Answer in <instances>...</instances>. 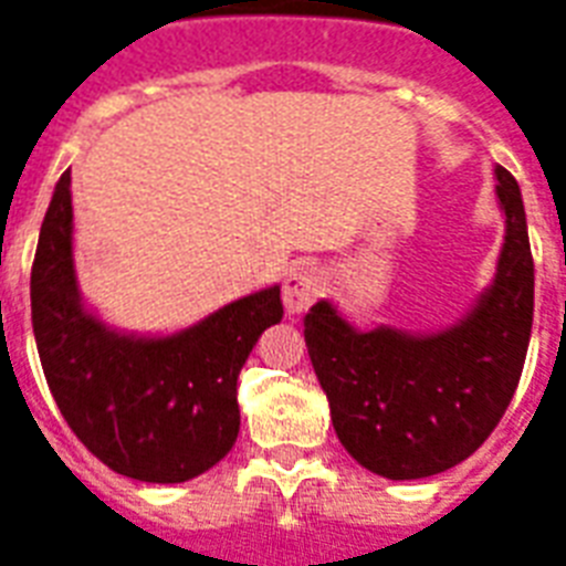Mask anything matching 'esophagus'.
<instances>
[{
  "label": "esophagus",
  "instance_id": "obj_1",
  "mask_svg": "<svg viewBox=\"0 0 566 566\" xmlns=\"http://www.w3.org/2000/svg\"><path fill=\"white\" fill-rule=\"evenodd\" d=\"M326 277L317 265H294L292 272L283 280V303H286L289 315H301L312 306V303L324 294Z\"/></svg>",
  "mask_w": 566,
  "mask_h": 566
}]
</instances>
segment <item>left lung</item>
<instances>
[{"mask_svg":"<svg viewBox=\"0 0 566 566\" xmlns=\"http://www.w3.org/2000/svg\"><path fill=\"white\" fill-rule=\"evenodd\" d=\"M506 242L494 286L460 326L437 335L356 333L326 301L303 335L340 446L373 474L419 480L454 469L489 440L524 373L535 263L521 188L494 167Z\"/></svg>","mask_w":566,"mask_h":566,"instance_id":"8db88e82","label":"left lung"}]
</instances>
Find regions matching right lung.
I'll return each mask as SVG.
<instances>
[{"label":"right lung","mask_w":566,"mask_h":566,"mask_svg":"<svg viewBox=\"0 0 566 566\" xmlns=\"http://www.w3.org/2000/svg\"><path fill=\"white\" fill-rule=\"evenodd\" d=\"M280 317L283 301L272 286L170 338L109 333L77 297L72 172L60 176L31 265V324L60 413L112 471L185 483L213 469L240 433L242 364Z\"/></svg>","instance_id":"add662e5"}]
</instances>
